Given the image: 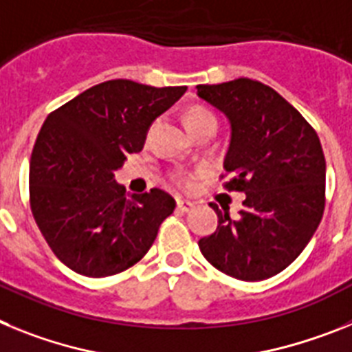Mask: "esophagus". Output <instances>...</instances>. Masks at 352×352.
Returning a JSON list of instances; mask_svg holds the SVG:
<instances>
[{
  "mask_svg": "<svg viewBox=\"0 0 352 352\" xmlns=\"http://www.w3.org/2000/svg\"><path fill=\"white\" fill-rule=\"evenodd\" d=\"M177 209H179L180 212H191V210L195 209V204H191V201L188 200H177Z\"/></svg>",
  "mask_w": 352,
  "mask_h": 352,
  "instance_id": "34e87169",
  "label": "esophagus"
}]
</instances>
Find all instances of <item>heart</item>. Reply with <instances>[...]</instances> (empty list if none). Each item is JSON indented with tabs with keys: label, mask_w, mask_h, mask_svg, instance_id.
<instances>
[{
	"label": "heart",
	"mask_w": 352,
	"mask_h": 352,
	"mask_svg": "<svg viewBox=\"0 0 352 352\" xmlns=\"http://www.w3.org/2000/svg\"><path fill=\"white\" fill-rule=\"evenodd\" d=\"M206 122L214 124V117L209 111H206V109L193 108L186 113V125H188V129L189 127H195V125L198 124H206ZM177 180H179V184L186 186V188H189V186L193 184V177L191 175H177Z\"/></svg>",
	"instance_id": "1"
}]
</instances>
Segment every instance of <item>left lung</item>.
Returning <instances> with one entry per match:
<instances>
[{
    "label": "left lung",
    "mask_w": 352,
    "mask_h": 352,
    "mask_svg": "<svg viewBox=\"0 0 352 352\" xmlns=\"http://www.w3.org/2000/svg\"><path fill=\"white\" fill-rule=\"evenodd\" d=\"M197 94L230 122L228 191L246 195L239 218L218 209L216 232L198 241L207 262L244 282L290 265L316 234L326 204V161L301 113L261 81L198 85Z\"/></svg>",
    "instance_id": "left-lung-1"
}]
</instances>
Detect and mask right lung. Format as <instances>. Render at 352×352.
<instances>
[{
    "label": "right lung",
    "instance_id": "1",
    "mask_svg": "<svg viewBox=\"0 0 352 352\" xmlns=\"http://www.w3.org/2000/svg\"><path fill=\"white\" fill-rule=\"evenodd\" d=\"M186 90L111 79L49 113L30 161V206L67 267L111 276L151 250L175 200L157 188L129 198L115 172L125 155L142 151L152 122Z\"/></svg>",
    "mask_w": 352,
    "mask_h": 352
}]
</instances>
